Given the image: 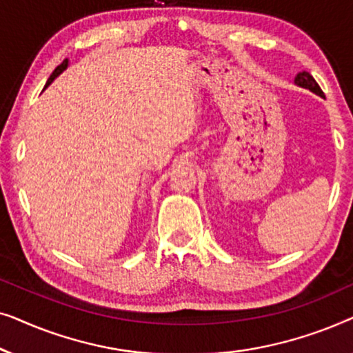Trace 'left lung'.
<instances>
[{"label": "left lung", "instance_id": "1", "mask_svg": "<svg viewBox=\"0 0 353 353\" xmlns=\"http://www.w3.org/2000/svg\"><path fill=\"white\" fill-rule=\"evenodd\" d=\"M294 83H296L297 86H301V88L310 90L312 93H315L318 96H321V98H325V93H323V91H321L320 85H318L316 81H315V79H313V77L308 74V72H305V70L299 72L297 77H296V80H294Z\"/></svg>", "mask_w": 353, "mask_h": 353}]
</instances>
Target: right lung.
<instances>
[{
    "mask_svg": "<svg viewBox=\"0 0 353 353\" xmlns=\"http://www.w3.org/2000/svg\"><path fill=\"white\" fill-rule=\"evenodd\" d=\"M67 67H69V59H64V62H62V64H61V65H57V67H56V69H54V72H52V74H51V77H50V79H48V81H46V85H45V90L48 88V86H50V85L52 83V81H54V80L57 79V77H59V75L62 74V72H64V70L67 69Z\"/></svg>",
    "mask_w": 353,
    "mask_h": 353,
    "instance_id": "obj_1",
    "label": "right lung"
}]
</instances>
